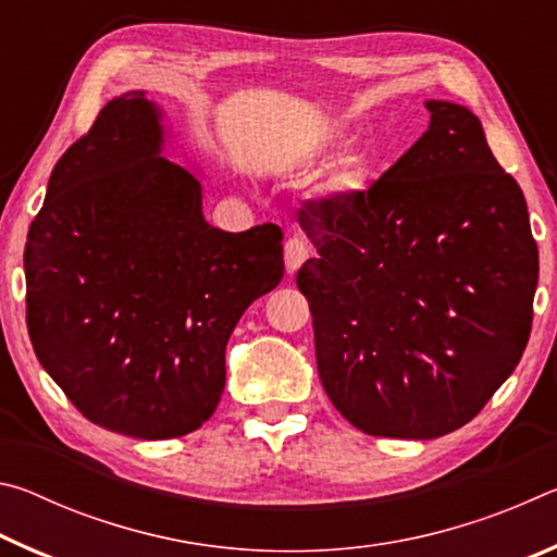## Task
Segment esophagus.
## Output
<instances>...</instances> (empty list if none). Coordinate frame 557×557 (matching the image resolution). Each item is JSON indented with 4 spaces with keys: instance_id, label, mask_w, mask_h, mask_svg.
Here are the masks:
<instances>
[{
    "instance_id": "1",
    "label": "esophagus",
    "mask_w": 557,
    "mask_h": 557,
    "mask_svg": "<svg viewBox=\"0 0 557 557\" xmlns=\"http://www.w3.org/2000/svg\"><path fill=\"white\" fill-rule=\"evenodd\" d=\"M309 258V248H307V240L301 238V235H295V238H289L285 243V265L287 272H297L301 268V262Z\"/></svg>"
}]
</instances>
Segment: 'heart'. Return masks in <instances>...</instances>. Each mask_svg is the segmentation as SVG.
I'll list each match as a JSON object with an SVG mask.
<instances>
[{"label": "heart", "instance_id": "heart-1", "mask_svg": "<svg viewBox=\"0 0 557 557\" xmlns=\"http://www.w3.org/2000/svg\"><path fill=\"white\" fill-rule=\"evenodd\" d=\"M351 184H354V174H348V172H342L334 178L336 188H344V186H351Z\"/></svg>", "mask_w": 557, "mask_h": 557}]
</instances>
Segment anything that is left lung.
<instances>
[{
  "label": "left lung",
  "mask_w": 557,
  "mask_h": 557,
  "mask_svg": "<svg viewBox=\"0 0 557 557\" xmlns=\"http://www.w3.org/2000/svg\"><path fill=\"white\" fill-rule=\"evenodd\" d=\"M425 106L428 132L379 182L297 211L317 248L297 287L312 309L319 379L373 437L467 425L531 336L539 245L521 186L474 112Z\"/></svg>",
  "instance_id": "1"
}]
</instances>
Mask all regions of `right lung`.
Listing matches in <instances>:
<instances>
[{"label":"right lung","mask_w":557,"mask_h":557,"mask_svg":"<svg viewBox=\"0 0 557 557\" xmlns=\"http://www.w3.org/2000/svg\"><path fill=\"white\" fill-rule=\"evenodd\" d=\"M162 145L145 90L112 98L55 162L24 250L36 358L83 418L137 440L211 418L235 324L285 275L280 225L213 228Z\"/></svg>","instance_id":"obj_1"}]
</instances>
